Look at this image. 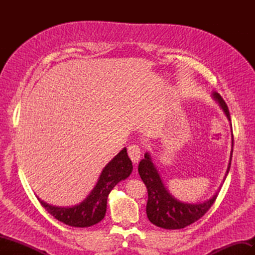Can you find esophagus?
Wrapping results in <instances>:
<instances>
[{
  "instance_id": "obj_1",
  "label": "esophagus",
  "mask_w": 255,
  "mask_h": 255,
  "mask_svg": "<svg viewBox=\"0 0 255 255\" xmlns=\"http://www.w3.org/2000/svg\"><path fill=\"white\" fill-rule=\"evenodd\" d=\"M128 153L129 158L132 159L133 163L137 164L138 160H139V158L141 156V149L138 144H132L128 148Z\"/></svg>"
}]
</instances>
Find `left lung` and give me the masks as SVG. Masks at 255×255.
<instances>
[{
    "instance_id": "8db88e82",
    "label": "left lung",
    "mask_w": 255,
    "mask_h": 255,
    "mask_svg": "<svg viewBox=\"0 0 255 255\" xmlns=\"http://www.w3.org/2000/svg\"><path fill=\"white\" fill-rule=\"evenodd\" d=\"M213 97L219 103L221 109L225 112L227 118L231 121L229 109L218 92H213ZM233 137V134H232ZM233 153V138H232V150H231V157L228 170L225 179L227 177L230 167L231 159ZM138 172L142 182L148 189V202H146V216L149 220L159 228L167 230H179L187 227L191 223L199 220L202 216L210 210L216 198L218 196V191L204 202L199 203H185L181 202L172 197L166 189L165 185L161 181L158 171L154 166L150 154L146 152L144 158L140 160L138 165ZM223 179V181H225Z\"/></svg>"
}]
</instances>
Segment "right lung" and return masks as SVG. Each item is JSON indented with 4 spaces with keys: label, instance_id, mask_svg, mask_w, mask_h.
Segmentation results:
<instances>
[{
    "label": "right lung",
    "instance_id": "right-lung-1",
    "mask_svg": "<svg viewBox=\"0 0 255 255\" xmlns=\"http://www.w3.org/2000/svg\"><path fill=\"white\" fill-rule=\"evenodd\" d=\"M133 165L128 158L127 148H123L107 164L94 189L80 204L71 207L53 206L39 200L41 205L54 218L74 228H87L101 221L106 213L107 197L120 181L126 180L132 173Z\"/></svg>",
    "mask_w": 255,
    "mask_h": 255
}]
</instances>
